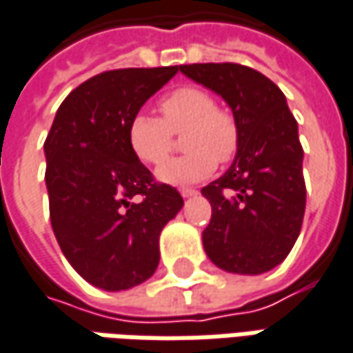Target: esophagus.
Listing matches in <instances>:
<instances>
[{
    "label": "esophagus",
    "mask_w": 353,
    "mask_h": 353,
    "mask_svg": "<svg viewBox=\"0 0 353 353\" xmlns=\"http://www.w3.org/2000/svg\"><path fill=\"white\" fill-rule=\"evenodd\" d=\"M179 193H181V197H193V195H197V191H195V189H189V188L179 189Z\"/></svg>",
    "instance_id": "obj_1"
}]
</instances>
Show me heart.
I'll return each instance as SVG.
<instances>
[{"mask_svg":"<svg viewBox=\"0 0 353 353\" xmlns=\"http://www.w3.org/2000/svg\"><path fill=\"white\" fill-rule=\"evenodd\" d=\"M162 119L139 111L127 128L128 146L144 164L164 162L172 132H183L188 154L162 164L156 177L170 185H188L209 177L216 160H230L238 148V127L230 113L214 107V99L199 88H179L160 101Z\"/></svg>","mask_w":353,"mask_h":353,"instance_id":"b5f03b06","label":"heart"}]
</instances>
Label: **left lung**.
I'll use <instances>...</instances> for the list:
<instances>
[{"label": "left lung", "instance_id": "8db88e82", "mask_svg": "<svg viewBox=\"0 0 353 353\" xmlns=\"http://www.w3.org/2000/svg\"><path fill=\"white\" fill-rule=\"evenodd\" d=\"M179 72L221 95L238 127L234 162L201 189L213 207L203 230L205 254L228 274H265L285 260L305 216L297 121L283 92L252 68L188 64Z\"/></svg>", "mask_w": 353, "mask_h": 353}]
</instances>
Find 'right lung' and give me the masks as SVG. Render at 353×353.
I'll return each mask as SVG.
<instances>
[{"mask_svg":"<svg viewBox=\"0 0 353 353\" xmlns=\"http://www.w3.org/2000/svg\"><path fill=\"white\" fill-rule=\"evenodd\" d=\"M177 66L93 76L58 107L44 142L50 223L62 254L88 283L127 291L150 279L160 232L181 207L128 146V121Z\"/></svg>","mask_w":353,"mask_h":353,"instance_id":"obj_1","label":"right lung"}]
</instances>
